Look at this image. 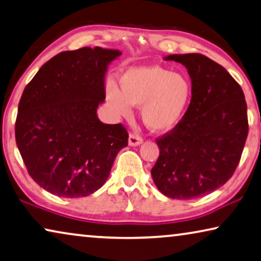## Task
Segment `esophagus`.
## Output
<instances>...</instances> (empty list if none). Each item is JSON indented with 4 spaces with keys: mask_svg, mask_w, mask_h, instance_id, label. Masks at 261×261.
Segmentation results:
<instances>
[{
    "mask_svg": "<svg viewBox=\"0 0 261 261\" xmlns=\"http://www.w3.org/2000/svg\"><path fill=\"white\" fill-rule=\"evenodd\" d=\"M143 143V138L139 137L137 135H134V134H130L129 136V145L130 146H138L141 145Z\"/></svg>",
    "mask_w": 261,
    "mask_h": 261,
    "instance_id": "obj_1",
    "label": "esophagus"
}]
</instances>
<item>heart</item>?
<instances>
[{"instance_id":"heart-1","label":"heart","mask_w":261,"mask_h":261,"mask_svg":"<svg viewBox=\"0 0 261 261\" xmlns=\"http://www.w3.org/2000/svg\"><path fill=\"white\" fill-rule=\"evenodd\" d=\"M120 89L108 83L106 99L117 117H129L132 106L139 107L143 123L154 132L174 129L190 104L192 87L181 73L150 65L127 69L119 79Z\"/></svg>"}]
</instances>
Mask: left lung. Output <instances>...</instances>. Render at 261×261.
<instances>
[{
	"label": "left lung",
	"instance_id": "8db88e82",
	"mask_svg": "<svg viewBox=\"0 0 261 261\" xmlns=\"http://www.w3.org/2000/svg\"><path fill=\"white\" fill-rule=\"evenodd\" d=\"M164 60L188 69L192 97L180 123L155 141L159 157L151 176L166 197L194 199L234 173L248 134L246 100L226 69L208 57L176 54Z\"/></svg>",
	"mask_w": 261,
	"mask_h": 261
}]
</instances>
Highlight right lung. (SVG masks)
<instances>
[{
    "label": "right lung",
    "mask_w": 261,
    "mask_h": 261,
    "mask_svg": "<svg viewBox=\"0 0 261 261\" xmlns=\"http://www.w3.org/2000/svg\"><path fill=\"white\" fill-rule=\"evenodd\" d=\"M120 55L100 46L60 53L23 91L15 137L29 174L45 191L89 196L102 188L116 155L127 146L125 127L97 116L108 67Z\"/></svg>",
    "instance_id": "obj_1"
}]
</instances>
